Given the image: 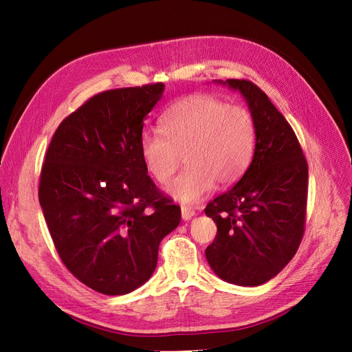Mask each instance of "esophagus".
Returning a JSON list of instances; mask_svg holds the SVG:
<instances>
[{"label": "esophagus", "mask_w": 352, "mask_h": 352, "mask_svg": "<svg viewBox=\"0 0 352 352\" xmlns=\"http://www.w3.org/2000/svg\"><path fill=\"white\" fill-rule=\"evenodd\" d=\"M194 216H195V211L192 208L188 206H182V219L184 220H190Z\"/></svg>", "instance_id": "1"}]
</instances>
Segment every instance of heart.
<instances>
[{"label":"heart","mask_w":352,"mask_h":352,"mask_svg":"<svg viewBox=\"0 0 352 352\" xmlns=\"http://www.w3.org/2000/svg\"><path fill=\"white\" fill-rule=\"evenodd\" d=\"M162 132L141 136V157L155 182L166 185L185 160V170L168 192L185 204H195L217 182L238 180L251 163L257 126L242 105H229L211 95H192L173 104L160 119Z\"/></svg>","instance_id":"b5f03b06"}]
</instances>
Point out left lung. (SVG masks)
Segmentation results:
<instances>
[{"mask_svg": "<svg viewBox=\"0 0 352 352\" xmlns=\"http://www.w3.org/2000/svg\"><path fill=\"white\" fill-rule=\"evenodd\" d=\"M223 85L238 89L247 100L257 142L239 182L206 207V214L217 225L206 257L220 279L258 286L274 278L300 247L308 164L291 124L264 91L247 79H228Z\"/></svg>", "mask_w": 352, "mask_h": 352, "instance_id": "1", "label": "left lung"}]
</instances>
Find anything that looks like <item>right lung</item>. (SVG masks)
Instances as JSON below:
<instances>
[{
    "mask_svg": "<svg viewBox=\"0 0 352 352\" xmlns=\"http://www.w3.org/2000/svg\"><path fill=\"white\" fill-rule=\"evenodd\" d=\"M164 85L104 91L60 123L39 176V204L67 270L91 289L124 295L151 278L180 207L148 176L144 120Z\"/></svg>",
    "mask_w": 352,
    "mask_h": 352,
    "instance_id": "right-lung-1",
    "label": "right lung"
}]
</instances>
